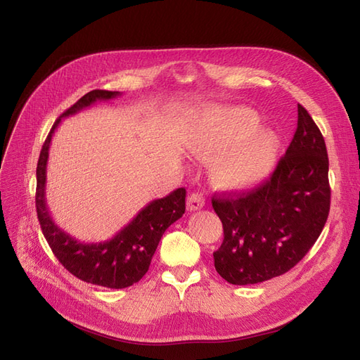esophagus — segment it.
Masks as SVG:
<instances>
[{"instance_id":"obj_1","label":"esophagus","mask_w":360,"mask_h":360,"mask_svg":"<svg viewBox=\"0 0 360 360\" xmlns=\"http://www.w3.org/2000/svg\"><path fill=\"white\" fill-rule=\"evenodd\" d=\"M204 204H205V201H204V197H202L201 193H192V195H189L188 202H186L188 210H191V212L202 209Z\"/></svg>"}]
</instances>
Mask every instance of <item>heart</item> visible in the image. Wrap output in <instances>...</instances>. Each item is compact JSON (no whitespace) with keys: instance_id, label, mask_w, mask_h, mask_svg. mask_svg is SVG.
<instances>
[{"instance_id":"heart-1","label":"heart","mask_w":360,"mask_h":360,"mask_svg":"<svg viewBox=\"0 0 360 360\" xmlns=\"http://www.w3.org/2000/svg\"><path fill=\"white\" fill-rule=\"evenodd\" d=\"M258 117L246 108L228 111L222 122L213 123L191 138V148L201 159H209L238 137L241 139L217 155L210 167L216 186L246 191L257 186L274 171L278 158V138L270 129L257 127Z\"/></svg>"}]
</instances>
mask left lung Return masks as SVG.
<instances>
[{"instance_id":"obj_1","label":"left lung","mask_w":360,"mask_h":360,"mask_svg":"<svg viewBox=\"0 0 360 360\" xmlns=\"http://www.w3.org/2000/svg\"><path fill=\"white\" fill-rule=\"evenodd\" d=\"M212 205L224 226L214 267L230 284L284 275L309 252L329 216V158L302 105L296 132L270 179L234 197H213Z\"/></svg>"}]
</instances>
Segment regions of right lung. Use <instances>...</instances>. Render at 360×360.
Wrapping results in <instances>:
<instances>
[{
	"label": "right lung",
	"instance_id": "right-lung-1",
	"mask_svg": "<svg viewBox=\"0 0 360 360\" xmlns=\"http://www.w3.org/2000/svg\"><path fill=\"white\" fill-rule=\"evenodd\" d=\"M120 91L93 90L63 112L41 147L37 162L36 209L43 236L48 240L53 255L73 276L106 288H126L143 278L150 267L156 248L167 228L183 216L186 205V189L179 188L169 195L148 202L123 230L112 238L99 243H85L63 231L52 221L46 205V165L49 158L51 139L64 117L79 112L97 101H110L120 96Z\"/></svg>",
	"mask_w": 360,
	"mask_h": 360
}]
</instances>
